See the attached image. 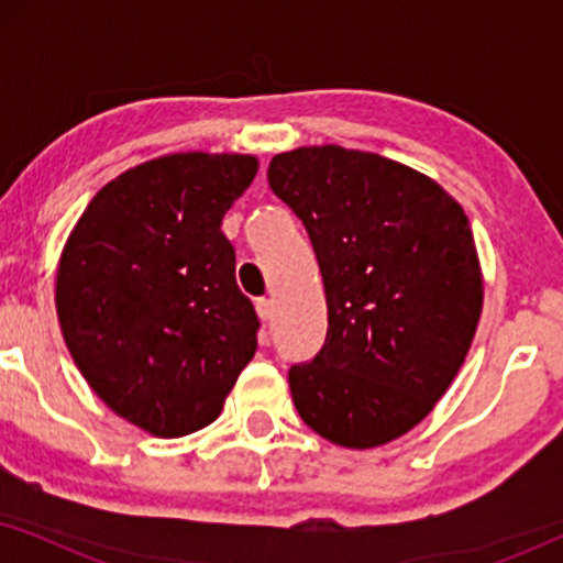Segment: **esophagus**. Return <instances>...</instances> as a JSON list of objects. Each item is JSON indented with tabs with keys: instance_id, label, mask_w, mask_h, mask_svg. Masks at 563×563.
I'll list each match as a JSON object with an SVG mask.
<instances>
[{
	"instance_id": "1",
	"label": "esophagus",
	"mask_w": 563,
	"mask_h": 563,
	"mask_svg": "<svg viewBox=\"0 0 563 563\" xmlns=\"http://www.w3.org/2000/svg\"><path fill=\"white\" fill-rule=\"evenodd\" d=\"M256 312L264 322L272 320L274 318V302H272V299H256Z\"/></svg>"
}]
</instances>
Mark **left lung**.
<instances>
[{
	"label": "left lung",
	"instance_id": "1",
	"mask_svg": "<svg viewBox=\"0 0 563 563\" xmlns=\"http://www.w3.org/2000/svg\"><path fill=\"white\" fill-rule=\"evenodd\" d=\"M268 184L305 222L328 335L289 368L307 426L343 449L397 441L456 379L482 318L472 225L430 176L343 145L276 153Z\"/></svg>",
	"mask_w": 563,
	"mask_h": 563
}]
</instances>
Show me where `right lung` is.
<instances>
[{"label":"right lung","instance_id":"right-lung-1","mask_svg":"<svg viewBox=\"0 0 563 563\" xmlns=\"http://www.w3.org/2000/svg\"><path fill=\"white\" fill-rule=\"evenodd\" d=\"M249 153H168L104 184L60 251L56 312L95 395L156 438L218 420L256 353L222 218L251 187Z\"/></svg>","mask_w":563,"mask_h":563}]
</instances>
